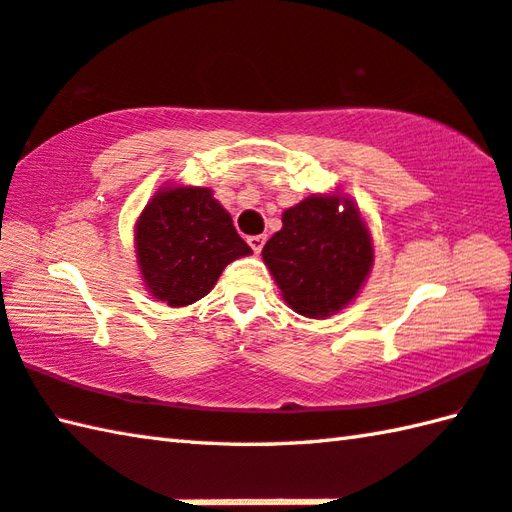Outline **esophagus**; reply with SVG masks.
<instances>
[{"mask_svg": "<svg viewBox=\"0 0 512 512\" xmlns=\"http://www.w3.org/2000/svg\"><path fill=\"white\" fill-rule=\"evenodd\" d=\"M247 243H249V247H252L254 252L258 254L260 249H263V245H265V236H249Z\"/></svg>", "mask_w": 512, "mask_h": 512, "instance_id": "obj_1", "label": "esophagus"}]
</instances>
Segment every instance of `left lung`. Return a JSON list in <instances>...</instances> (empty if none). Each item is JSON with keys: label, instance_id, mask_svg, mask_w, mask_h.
<instances>
[{"label": "left lung", "instance_id": "left-lung-1", "mask_svg": "<svg viewBox=\"0 0 512 512\" xmlns=\"http://www.w3.org/2000/svg\"><path fill=\"white\" fill-rule=\"evenodd\" d=\"M263 260L287 305L303 316H330L352 301L374 252L359 211L339 196H310L283 214Z\"/></svg>", "mask_w": 512, "mask_h": 512}]
</instances>
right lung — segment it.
<instances>
[{"instance_id":"add662e5","label":"right lung","mask_w":512,"mask_h":512,"mask_svg":"<svg viewBox=\"0 0 512 512\" xmlns=\"http://www.w3.org/2000/svg\"><path fill=\"white\" fill-rule=\"evenodd\" d=\"M136 249L149 292L171 307L200 301L231 260L252 254L207 187L158 191L138 218Z\"/></svg>"}]
</instances>
